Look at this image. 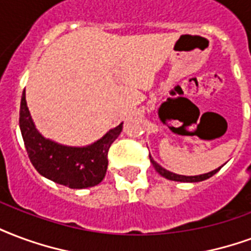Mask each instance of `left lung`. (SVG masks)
<instances>
[{
    "mask_svg": "<svg viewBox=\"0 0 251 251\" xmlns=\"http://www.w3.org/2000/svg\"><path fill=\"white\" fill-rule=\"evenodd\" d=\"M150 162L153 163L154 169L157 170V172L163 176L165 178H168V179H172V181H179V182H201V181H205L207 178H210L211 176H214L215 173L218 172L220 169H215L213 172L210 173H206V174H201V176H194V177H186V176H178V174H174V173H170L166 169H163L159 166L158 163L155 162L151 157H150Z\"/></svg>",
    "mask_w": 251,
    "mask_h": 251,
    "instance_id": "left-lung-1",
    "label": "left lung"
}]
</instances>
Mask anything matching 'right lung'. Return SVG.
I'll return each instance as SVG.
<instances>
[{"instance_id":"obj_1","label":"right lung","mask_w":251,"mask_h":251,"mask_svg":"<svg viewBox=\"0 0 251 251\" xmlns=\"http://www.w3.org/2000/svg\"><path fill=\"white\" fill-rule=\"evenodd\" d=\"M20 127L27 155L37 172L70 189H85L101 182L106 174L109 149L122 131L121 124L88 148H70L46 140L33 124L25 90L20 107Z\"/></svg>"}]
</instances>
